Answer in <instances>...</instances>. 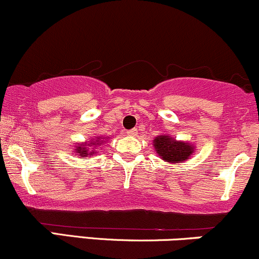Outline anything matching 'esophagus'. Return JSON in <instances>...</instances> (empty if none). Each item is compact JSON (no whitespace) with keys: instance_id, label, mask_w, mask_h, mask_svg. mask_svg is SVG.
Returning <instances> with one entry per match:
<instances>
[{"instance_id":"34e87169","label":"esophagus","mask_w":259,"mask_h":259,"mask_svg":"<svg viewBox=\"0 0 259 259\" xmlns=\"http://www.w3.org/2000/svg\"><path fill=\"white\" fill-rule=\"evenodd\" d=\"M126 134H127V135H130V136H134V135H136V129H132V130H127V132H126Z\"/></svg>"}]
</instances>
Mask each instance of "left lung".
<instances>
[{
  "label": "left lung",
  "mask_w": 259,
  "mask_h": 259,
  "mask_svg": "<svg viewBox=\"0 0 259 259\" xmlns=\"http://www.w3.org/2000/svg\"><path fill=\"white\" fill-rule=\"evenodd\" d=\"M153 147L159 158L170 164L184 163L194 154L196 146L187 141H180L174 139L173 136L158 135L153 140Z\"/></svg>",
  "instance_id": "8db88e82"
}]
</instances>
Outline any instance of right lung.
Wrapping results in <instances>:
<instances>
[{
    "instance_id": "add662e5",
    "label": "right lung",
    "mask_w": 259,
    "mask_h": 259,
    "mask_svg": "<svg viewBox=\"0 0 259 259\" xmlns=\"http://www.w3.org/2000/svg\"><path fill=\"white\" fill-rule=\"evenodd\" d=\"M108 138H102V136H95V138H91L89 141L85 142H76L75 148H73L75 154H78L81 159H85V157L94 156V154L97 153L96 150H100V146H102L103 144L107 141Z\"/></svg>"
}]
</instances>
